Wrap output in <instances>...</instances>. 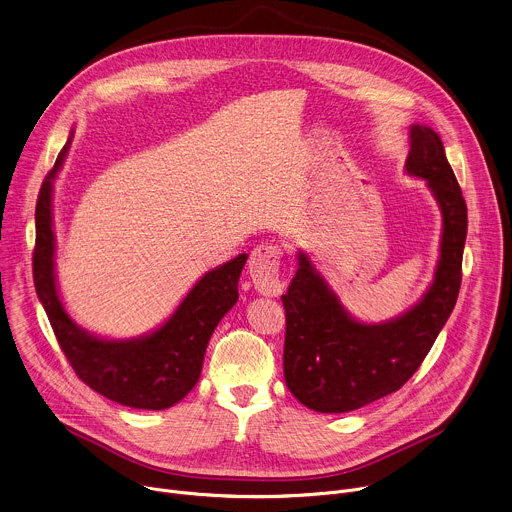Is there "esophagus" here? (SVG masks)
Listing matches in <instances>:
<instances>
[{
    "label": "esophagus",
    "instance_id": "obj_1",
    "mask_svg": "<svg viewBox=\"0 0 512 512\" xmlns=\"http://www.w3.org/2000/svg\"><path fill=\"white\" fill-rule=\"evenodd\" d=\"M281 249L271 243H261L253 249L249 259V275L263 296H279L281 294Z\"/></svg>",
    "mask_w": 512,
    "mask_h": 512
}]
</instances>
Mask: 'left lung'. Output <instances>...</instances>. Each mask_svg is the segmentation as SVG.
Segmentation results:
<instances>
[{"label":"left lung","mask_w":512,"mask_h":512,"mask_svg":"<svg viewBox=\"0 0 512 512\" xmlns=\"http://www.w3.org/2000/svg\"><path fill=\"white\" fill-rule=\"evenodd\" d=\"M405 166L427 182L444 214L442 257L423 300L393 322L360 324L344 312L304 253L287 294L281 296L285 383L314 411L344 413L399 391L421 367L456 306L468 210L440 135L413 125Z\"/></svg>","instance_id":"8db88e82"}]
</instances>
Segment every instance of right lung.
Instances as JSON below:
<instances>
[{
  "mask_svg": "<svg viewBox=\"0 0 512 512\" xmlns=\"http://www.w3.org/2000/svg\"><path fill=\"white\" fill-rule=\"evenodd\" d=\"M66 148L46 174L36 202V245L32 255L36 294L66 360L83 383L127 407H172L198 383L208 340L216 324L239 300L237 283L247 255L243 253L208 271L190 289L174 316L154 334L123 342L89 336L66 316L54 283L52 180Z\"/></svg>",
  "mask_w": 512,
  "mask_h": 512,
  "instance_id": "add662e5",
  "label": "right lung"
}]
</instances>
